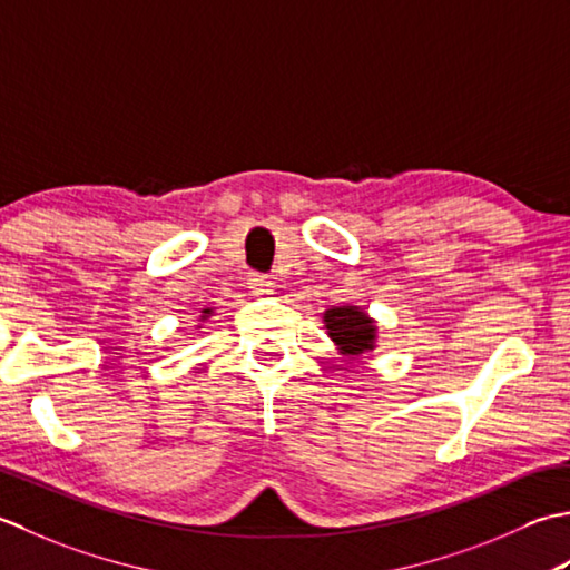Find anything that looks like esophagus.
<instances>
[{"mask_svg": "<svg viewBox=\"0 0 570 570\" xmlns=\"http://www.w3.org/2000/svg\"><path fill=\"white\" fill-rule=\"evenodd\" d=\"M248 289L253 295H268L273 293V277L265 273H248Z\"/></svg>", "mask_w": 570, "mask_h": 570, "instance_id": "esophagus-1", "label": "esophagus"}]
</instances>
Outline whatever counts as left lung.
Returning a JSON list of instances; mask_svg holds the SVG:
<instances>
[{"mask_svg":"<svg viewBox=\"0 0 570 570\" xmlns=\"http://www.w3.org/2000/svg\"><path fill=\"white\" fill-rule=\"evenodd\" d=\"M330 336L346 354H362L374 350V322L356 307H334L324 312Z\"/></svg>","mask_w":570,"mask_h":570,"instance_id":"left-lung-1","label":"left lung"}]
</instances>
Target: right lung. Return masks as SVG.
<instances>
[{"label": "right lung", "instance_id": "right-lung-1", "mask_svg": "<svg viewBox=\"0 0 570 570\" xmlns=\"http://www.w3.org/2000/svg\"><path fill=\"white\" fill-rule=\"evenodd\" d=\"M204 312H208V309H204Z\"/></svg>", "mask_w": 570, "mask_h": 570}]
</instances>
